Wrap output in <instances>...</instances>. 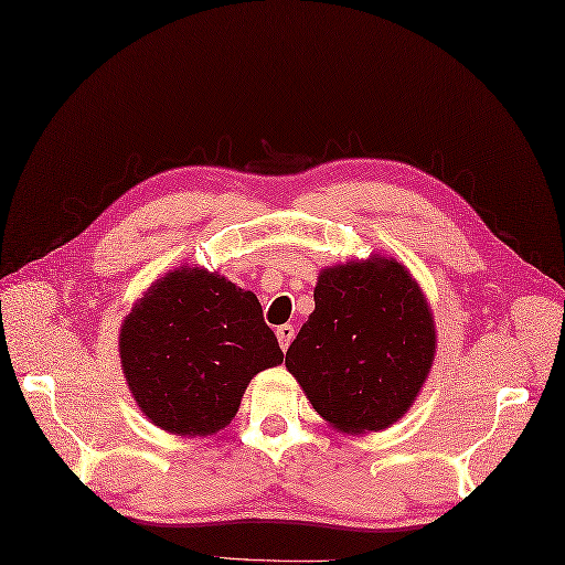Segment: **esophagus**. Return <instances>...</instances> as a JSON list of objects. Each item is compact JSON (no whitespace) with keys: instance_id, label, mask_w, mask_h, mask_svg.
<instances>
[{"instance_id":"esophagus-1","label":"esophagus","mask_w":565,"mask_h":565,"mask_svg":"<svg viewBox=\"0 0 565 565\" xmlns=\"http://www.w3.org/2000/svg\"><path fill=\"white\" fill-rule=\"evenodd\" d=\"M275 335H278L280 348H282V352H285L287 348H290V342H292V338H295V328H292L290 323L278 326V328H275Z\"/></svg>"}]
</instances>
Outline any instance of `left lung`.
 I'll use <instances>...</instances> for the list:
<instances>
[{"label": "left lung", "mask_w": 565, "mask_h": 565, "mask_svg": "<svg viewBox=\"0 0 565 565\" xmlns=\"http://www.w3.org/2000/svg\"><path fill=\"white\" fill-rule=\"evenodd\" d=\"M285 366L328 426L362 436L401 422L436 356L429 301L407 266L371 254L326 266Z\"/></svg>", "instance_id": "1"}]
</instances>
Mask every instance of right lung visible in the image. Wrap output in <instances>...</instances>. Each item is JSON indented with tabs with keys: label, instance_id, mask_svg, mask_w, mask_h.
Returning a JSON list of instances; mask_svg holds the SVG:
<instances>
[{
	"label": "right lung",
	"instance_id": "1",
	"mask_svg": "<svg viewBox=\"0 0 565 565\" xmlns=\"http://www.w3.org/2000/svg\"><path fill=\"white\" fill-rule=\"evenodd\" d=\"M119 360L150 424L213 436L237 415L258 371L282 364V350L254 292L186 264L136 299L119 330Z\"/></svg>",
	"mask_w": 565,
	"mask_h": 565
}]
</instances>
